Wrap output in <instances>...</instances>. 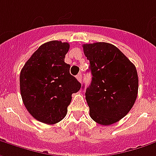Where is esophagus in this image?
Wrapping results in <instances>:
<instances>
[{
	"mask_svg": "<svg viewBox=\"0 0 156 156\" xmlns=\"http://www.w3.org/2000/svg\"><path fill=\"white\" fill-rule=\"evenodd\" d=\"M77 79H78L79 82L82 81V73H79V74L77 75Z\"/></svg>",
	"mask_w": 156,
	"mask_h": 156,
	"instance_id": "obj_1",
	"label": "esophagus"
}]
</instances>
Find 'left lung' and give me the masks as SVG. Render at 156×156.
I'll return each mask as SVG.
<instances>
[{"mask_svg": "<svg viewBox=\"0 0 156 156\" xmlns=\"http://www.w3.org/2000/svg\"><path fill=\"white\" fill-rule=\"evenodd\" d=\"M83 50L92 75L85 91L90 116L100 125H112L125 117L136 100L139 86L136 68L111 44H83Z\"/></svg>", "mask_w": 156, "mask_h": 156, "instance_id": "1", "label": "left lung"}]
</instances>
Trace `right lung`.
I'll return each instance as SVG.
<instances>
[{
  "label": "right lung",
  "mask_w": 156,
  "mask_h": 156,
  "mask_svg": "<svg viewBox=\"0 0 156 156\" xmlns=\"http://www.w3.org/2000/svg\"><path fill=\"white\" fill-rule=\"evenodd\" d=\"M68 43L42 44L26 62L20 74V91L25 107L39 121L53 125L65 118L71 95L81 84L70 74L65 62Z\"/></svg>",
  "instance_id": "right-lung-1"
}]
</instances>
